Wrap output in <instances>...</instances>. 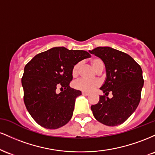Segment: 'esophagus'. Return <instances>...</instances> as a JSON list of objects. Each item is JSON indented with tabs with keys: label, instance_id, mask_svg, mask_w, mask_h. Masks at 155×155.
<instances>
[{
	"label": "esophagus",
	"instance_id": "1",
	"mask_svg": "<svg viewBox=\"0 0 155 155\" xmlns=\"http://www.w3.org/2000/svg\"><path fill=\"white\" fill-rule=\"evenodd\" d=\"M82 95H85V96H88L90 94L88 93V92H82Z\"/></svg>",
	"mask_w": 155,
	"mask_h": 155
}]
</instances>
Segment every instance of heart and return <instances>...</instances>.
Listing matches in <instances>:
<instances>
[{"instance_id": "heart-1", "label": "heart", "mask_w": 155, "mask_h": 155, "mask_svg": "<svg viewBox=\"0 0 155 155\" xmlns=\"http://www.w3.org/2000/svg\"><path fill=\"white\" fill-rule=\"evenodd\" d=\"M91 65L93 68L97 71L101 67H104V62L98 58H95L91 60ZM80 66L81 63H78L74 65L72 69V75L74 76H76L79 72ZM100 85V82L97 80H93V81H90L84 79H81L76 81L74 84V87L76 90H81L84 92H91L95 90Z\"/></svg>"}]
</instances>
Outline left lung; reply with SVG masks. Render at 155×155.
<instances>
[{"label": "left lung", "instance_id": "obj_1", "mask_svg": "<svg viewBox=\"0 0 155 155\" xmlns=\"http://www.w3.org/2000/svg\"><path fill=\"white\" fill-rule=\"evenodd\" d=\"M98 57L106 67V77L100 90L105 95L112 92L109 98L100 96L91 106L95 118L105 125L117 126L125 122L136 111L143 86L141 68L130 55L109 47H99L89 50Z\"/></svg>", "mask_w": 155, "mask_h": 155}]
</instances>
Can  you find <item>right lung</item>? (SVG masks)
Wrapping results in <instances>:
<instances>
[{
    "mask_svg": "<svg viewBox=\"0 0 155 155\" xmlns=\"http://www.w3.org/2000/svg\"><path fill=\"white\" fill-rule=\"evenodd\" d=\"M91 56L84 50L53 47L36 54L25 65L22 78L24 102L33 120L47 129L65 125L73 116L80 90L70 87L72 69ZM61 87L58 94L56 88Z\"/></svg>",
    "mask_w": 155,
    "mask_h": 155,
    "instance_id": "obj_1",
    "label": "right lung"
}]
</instances>
